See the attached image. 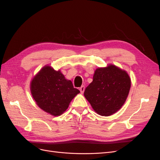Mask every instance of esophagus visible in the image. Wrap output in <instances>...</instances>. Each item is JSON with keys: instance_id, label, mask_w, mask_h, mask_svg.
Here are the masks:
<instances>
[{"instance_id": "34e87169", "label": "esophagus", "mask_w": 160, "mask_h": 160, "mask_svg": "<svg viewBox=\"0 0 160 160\" xmlns=\"http://www.w3.org/2000/svg\"><path fill=\"white\" fill-rule=\"evenodd\" d=\"M79 90H80L81 93H83V92L85 91V86H81V88H79Z\"/></svg>"}]
</instances>
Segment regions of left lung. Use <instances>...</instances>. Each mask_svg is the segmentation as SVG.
I'll return each instance as SVG.
<instances>
[{
    "mask_svg": "<svg viewBox=\"0 0 160 160\" xmlns=\"http://www.w3.org/2000/svg\"><path fill=\"white\" fill-rule=\"evenodd\" d=\"M131 79L125 70L114 65L99 67L84 96L95 112L109 116L122 108L129 94Z\"/></svg>",
    "mask_w": 160,
    "mask_h": 160,
    "instance_id": "obj_1",
    "label": "left lung"
}]
</instances>
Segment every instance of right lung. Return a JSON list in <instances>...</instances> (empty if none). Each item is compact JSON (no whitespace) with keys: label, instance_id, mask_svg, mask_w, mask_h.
I'll return each instance as SVG.
<instances>
[{"label":"right lung","instance_id":"add662e5","mask_svg":"<svg viewBox=\"0 0 160 160\" xmlns=\"http://www.w3.org/2000/svg\"><path fill=\"white\" fill-rule=\"evenodd\" d=\"M30 89L37 105L53 116L63 113L72 99L80 93L60 70L55 71L49 65L43 67L33 77Z\"/></svg>","mask_w":160,"mask_h":160}]
</instances>
